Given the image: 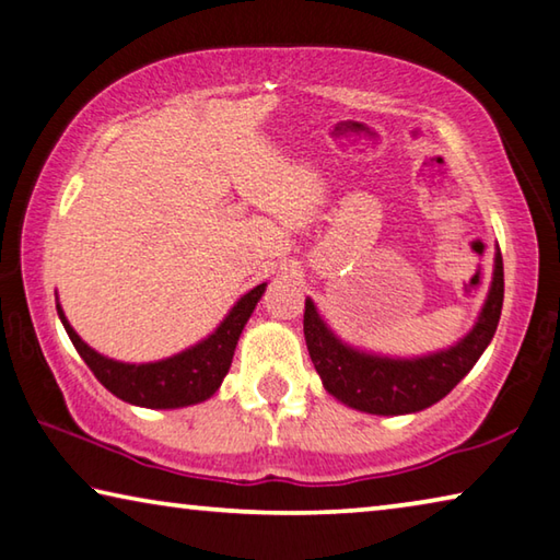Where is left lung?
Returning a JSON list of instances; mask_svg holds the SVG:
<instances>
[{"mask_svg":"<svg viewBox=\"0 0 560 560\" xmlns=\"http://www.w3.org/2000/svg\"><path fill=\"white\" fill-rule=\"evenodd\" d=\"M503 305V260L497 253L489 300L479 323L452 350L419 360H387L342 345L305 300V342L325 389L342 405L370 415H409L432 407L459 384L497 332Z\"/></svg>","mask_w":560,"mask_h":560,"instance_id":"8db88e82","label":"left lung"}]
</instances>
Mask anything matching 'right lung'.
Masks as SVG:
<instances>
[{"instance_id":"add662e5","label":"right lung","mask_w":560,"mask_h":560,"mask_svg":"<svg viewBox=\"0 0 560 560\" xmlns=\"http://www.w3.org/2000/svg\"><path fill=\"white\" fill-rule=\"evenodd\" d=\"M262 292L265 282L237 300L231 315L220 323V327L208 337V340L198 342L196 347H190V350L176 357H168V360L151 364H124L94 352L77 332H73V327L69 325V319L63 317V310L59 305L57 313L61 317L63 329H67V335L71 337L73 347H77V352L84 357L89 370L94 372V377L104 384L108 392L136 407L176 409L198 405V401L208 399L210 394H215L220 382H223L228 370H231L237 337H241L247 317L253 315Z\"/></svg>"}]
</instances>
